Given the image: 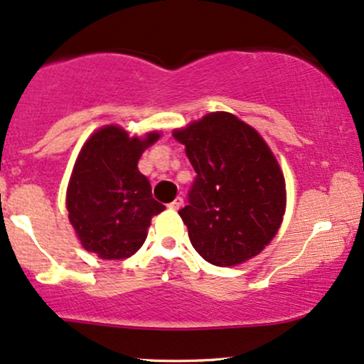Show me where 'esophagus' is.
Returning a JSON list of instances; mask_svg holds the SVG:
<instances>
[{
	"mask_svg": "<svg viewBox=\"0 0 364 364\" xmlns=\"http://www.w3.org/2000/svg\"><path fill=\"white\" fill-rule=\"evenodd\" d=\"M181 206H183V198H179V196L176 198V200L169 203V208H171V210H179Z\"/></svg>",
	"mask_w": 364,
	"mask_h": 364,
	"instance_id": "1",
	"label": "esophagus"
}]
</instances>
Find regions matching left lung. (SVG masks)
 Wrapping results in <instances>:
<instances>
[{"label": "left lung", "mask_w": 364, "mask_h": 364, "mask_svg": "<svg viewBox=\"0 0 364 364\" xmlns=\"http://www.w3.org/2000/svg\"><path fill=\"white\" fill-rule=\"evenodd\" d=\"M196 171L190 205L179 210L191 245L206 262L233 267L277 235L287 191L260 132L230 112H210L173 131Z\"/></svg>", "instance_id": "left-lung-1"}]
</instances>
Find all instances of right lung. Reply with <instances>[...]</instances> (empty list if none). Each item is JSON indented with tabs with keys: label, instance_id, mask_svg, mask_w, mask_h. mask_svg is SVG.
Segmentation results:
<instances>
[{
	"label": "right lung",
	"instance_id": "1",
	"mask_svg": "<svg viewBox=\"0 0 364 364\" xmlns=\"http://www.w3.org/2000/svg\"><path fill=\"white\" fill-rule=\"evenodd\" d=\"M161 137L149 131L129 136L119 124H107L84 142L67 186V211L87 252L104 260H124L142 247L151 218L164 206L137 168L142 153Z\"/></svg>",
	"mask_w": 364,
	"mask_h": 364
}]
</instances>
